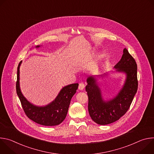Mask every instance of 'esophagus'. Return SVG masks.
Segmentation results:
<instances>
[{
	"label": "esophagus",
	"mask_w": 154,
	"mask_h": 154,
	"mask_svg": "<svg viewBox=\"0 0 154 154\" xmlns=\"http://www.w3.org/2000/svg\"><path fill=\"white\" fill-rule=\"evenodd\" d=\"M84 88H85V84L83 82L80 83L79 85V89L80 90H83L84 89Z\"/></svg>",
	"instance_id": "1"
}]
</instances>
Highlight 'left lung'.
Masks as SVG:
<instances>
[{"instance_id":"8db88e82","label":"left lung","mask_w":154,"mask_h":154,"mask_svg":"<svg viewBox=\"0 0 154 154\" xmlns=\"http://www.w3.org/2000/svg\"><path fill=\"white\" fill-rule=\"evenodd\" d=\"M116 71L126 74L125 83L118 94L105 101L95 76L87 78L86 91L88 96V112L91 119L100 125L118 121L127 112L138 90L137 64L125 48L121 60L115 66Z\"/></svg>"}]
</instances>
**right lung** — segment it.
<instances>
[{
    "label": "right lung",
    "instance_id": "add662e5",
    "mask_svg": "<svg viewBox=\"0 0 154 154\" xmlns=\"http://www.w3.org/2000/svg\"><path fill=\"white\" fill-rule=\"evenodd\" d=\"M40 46H36V48ZM17 67L16 93L22 106L27 117L37 124L45 126H54L61 124L67 115L71 98L75 94L79 83H73L63 87L55 99L46 106H38L31 103L21 93L19 86V68Z\"/></svg>",
    "mask_w": 154,
    "mask_h": 154
}]
</instances>
